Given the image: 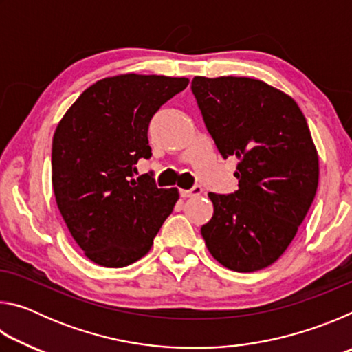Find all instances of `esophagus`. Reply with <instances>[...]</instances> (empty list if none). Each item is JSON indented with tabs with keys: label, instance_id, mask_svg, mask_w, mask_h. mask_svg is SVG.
I'll list each match as a JSON object with an SVG mask.
<instances>
[{
	"label": "esophagus",
	"instance_id": "34e87169",
	"mask_svg": "<svg viewBox=\"0 0 352 352\" xmlns=\"http://www.w3.org/2000/svg\"><path fill=\"white\" fill-rule=\"evenodd\" d=\"M201 192H204V189H201V186H194L192 189H182L180 190V195L183 199H188V197H195V195H200Z\"/></svg>",
	"mask_w": 352,
	"mask_h": 352
}]
</instances>
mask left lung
I'll return each mask as SVG.
<instances>
[{"instance_id": "left-lung-1", "label": "left lung", "mask_w": 352, "mask_h": 352, "mask_svg": "<svg viewBox=\"0 0 352 352\" xmlns=\"http://www.w3.org/2000/svg\"><path fill=\"white\" fill-rule=\"evenodd\" d=\"M190 88L220 155L239 160V189L208 194L214 212L201 236L226 269H265L294 241L317 192L306 118L289 94L252 77L195 76Z\"/></svg>"}]
</instances>
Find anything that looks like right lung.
I'll return each instance as SVG.
<instances>
[{"label":"right lung","mask_w":352,"mask_h":352,"mask_svg":"<svg viewBox=\"0 0 352 352\" xmlns=\"http://www.w3.org/2000/svg\"><path fill=\"white\" fill-rule=\"evenodd\" d=\"M186 77L119 74L88 87L52 138V188L77 245L94 264L121 269L152 248L178 189L133 178L151 158L147 129L160 107L188 87Z\"/></svg>","instance_id":"obj_1"}]
</instances>
